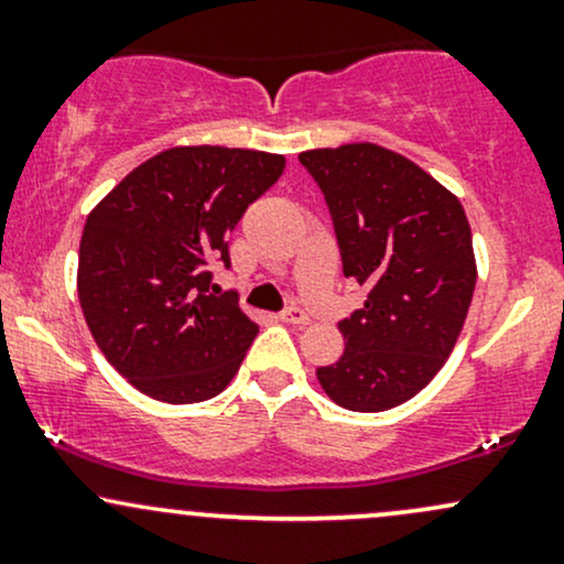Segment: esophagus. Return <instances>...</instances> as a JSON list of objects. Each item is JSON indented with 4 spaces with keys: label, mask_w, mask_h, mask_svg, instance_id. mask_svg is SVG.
<instances>
[{
    "label": "esophagus",
    "mask_w": 564,
    "mask_h": 564,
    "mask_svg": "<svg viewBox=\"0 0 564 564\" xmlns=\"http://www.w3.org/2000/svg\"><path fill=\"white\" fill-rule=\"evenodd\" d=\"M281 318L291 323V326H307V323H310L307 313H304L300 304H289V307L281 313Z\"/></svg>",
    "instance_id": "34e87169"
}]
</instances>
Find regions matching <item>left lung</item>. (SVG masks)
I'll return each mask as SVG.
<instances>
[{"instance_id": "8db88e82", "label": "left lung", "mask_w": 564, "mask_h": 564, "mask_svg": "<svg viewBox=\"0 0 564 564\" xmlns=\"http://www.w3.org/2000/svg\"><path fill=\"white\" fill-rule=\"evenodd\" d=\"M300 161L326 198L345 278L368 291L318 381L347 411H387L435 379L467 321L477 281L467 215L422 166L373 142Z\"/></svg>"}]
</instances>
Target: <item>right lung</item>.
<instances>
[{
  "instance_id": "obj_1",
  "label": "right lung",
  "mask_w": 564,
  "mask_h": 564,
  "mask_svg": "<svg viewBox=\"0 0 564 564\" xmlns=\"http://www.w3.org/2000/svg\"><path fill=\"white\" fill-rule=\"evenodd\" d=\"M286 159L223 145L170 148L132 170L89 212L79 302L97 347L129 384L164 403L228 387L257 326L219 291L228 238Z\"/></svg>"
}]
</instances>
